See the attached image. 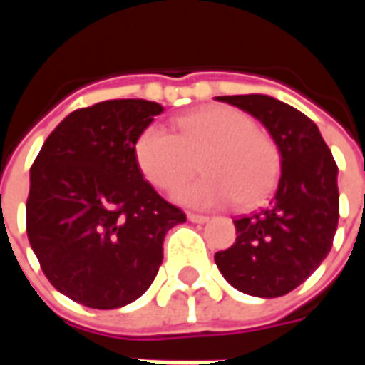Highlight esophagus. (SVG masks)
<instances>
[{"instance_id":"obj_1","label":"esophagus","mask_w":365,"mask_h":365,"mask_svg":"<svg viewBox=\"0 0 365 365\" xmlns=\"http://www.w3.org/2000/svg\"><path fill=\"white\" fill-rule=\"evenodd\" d=\"M187 219H190L191 222H207L209 221V217H205V215H197V213H187Z\"/></svg>"}]
</instances>
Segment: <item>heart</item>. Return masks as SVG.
I'll return each instance as SVG.
<instances>
[{
	"label": "heart",
	"instance_id": "b5f03b06",
	"mask_svg": "<svg viewBox=\"0 0 365 365\" xmlns=\"http://www.w3.org/2000/svg\"><path fill=\"white\" fill-rule=\"evenodd\" d=\"M180 135L148 125L135 143V162L158 190H174L197 172L205 175L175 191L180 203L222 207L238 199L256 207L272 195L282 158L275 143L258 130L252 117L235 107H207L178 120Z\"/></svg>",
	"mask_w": 365,
	"mask_h": 365
}]
</instances>
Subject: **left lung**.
I'll return each mask as SVG.
<instances>
[{
	"label": "left lung",
	"instance_id": "8db88e82",
	"mask_svg": "<svg viewBox=\"0 0 365 365\" xmlns=\"http://www.w3.org/2000/svg\"><path fill=\"white\" fill-rule=\"evenodd\" d=\"M268 128L282 175L268 207L235 221L237 242L215 254L225 279L246 295L282 297L305 282L332 248L338 227V166L307 115L260 93L221 96Z\"/></svg>",
	"mask_w": 365,
	"mask_h": 365
}]
</instances>
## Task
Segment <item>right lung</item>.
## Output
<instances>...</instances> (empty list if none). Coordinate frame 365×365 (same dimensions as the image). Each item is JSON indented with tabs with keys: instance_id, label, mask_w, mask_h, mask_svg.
I'll return each instance as SVG.
<instances>
[{
	"instance_id": "add662e5",
	"label": "right lung",
	"mask_w": 365,
	"mask_h": 365,
	"mask_svg": "<svg viewBox=\"0 0 365 365\" xmlns=\"http://www.w3.org/2000/svg\"><path fill=\"white\" fill-rule=\"evenodd\" d=\"M164 107L109 99L70 113L31 166L27 237L48 282L91 309L150 287L166 232L185 213L144 182L135 143Z\"/></svg>"
}]
</instances>
